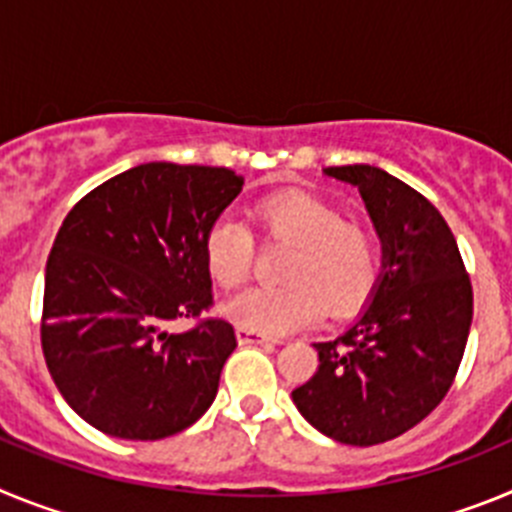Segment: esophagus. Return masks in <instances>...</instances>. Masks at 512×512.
<instances>
[{
    "label": "esophagus",
    "instance_id": "1",
    "mask_svg": "<svg viewBox=\"0 0 512 512\" xmlns=\"http://www.w3.org/2000/svg\"><path fill=\"white\" fill-rule=\"evenodd\" d=\"M235 336H238V343H241V346H271V343H277L274 338L259 333V330H248V328H238L235 330Z\"/></svg>",
    "mask_w": 512,
    "mask_h": 512
}]
</instances>
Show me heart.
Masks as SVG:
<instances>
[{
    "mask_svg": "<svg viewBox=\"0 0 512 512\" xmlns=\"http://www.w3.org/2000/svg\"><path fill=\"white\" fill-rule=\"evenodd\" d=\"M264 241L287 243L282 279L287 284L253 287L225 305L241 328L287 333L305 328L328 310L330 318L354 315L377 282V243L372 233L346 223L338 207L307 192H279L251 210ZM253 233L243 220L220 215L207 228L202 253L212 282L225 289L243 284L253 266Z\"/></svg>",
    "mask_w": 512,
    "mask_h": 512,
    "instance_id": "obj_1",
    "label": "heart"
}]
</instances>
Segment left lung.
Wrapping results in <instances>:
<instances>
[{"mask_svg":"<svg viewBox=\"0 0 512 512\" xmlns=\"http://www.w3.org/2000/svg\"><path fill=\"white\" fill-rule=\"evenodd\" d=\"M359 187L379 241L372 305L341 338L312 343L318 372L292 392L310 425L348 446L392 441L438 408L472 325V282L441 212L377 166H330Z\"/></svg>","mask_w":512,"mask_h":512,"instance_id":"left-lung-1","label":"left lung"}]
</instances>
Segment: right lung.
Wrapping results in <instances>:
<instances>
[{
  "mask_svg": "<svg viewBox=\"0 0 512 512\" xmlns=\"http://www.w3.org/2000/svg\"><path fill=\"white\" fill-rule=\"evenodd\" d=\"M217 166L140 164L84 194L45 264L40 343L76 415L128 441H158L200 420L238 346L212 307L202 241L241 194ZM194 317L184 334L165 325Z\"/></svg>",
  "mask_w": 512,
  "mask_h": 512,
  "instance_id": "1",
  "label": "right lung"
}]
</instances>
